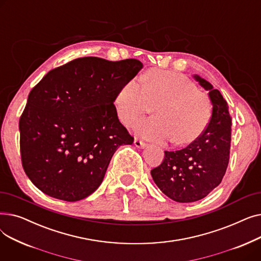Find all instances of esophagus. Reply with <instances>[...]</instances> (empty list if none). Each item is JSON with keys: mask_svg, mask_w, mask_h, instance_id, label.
<instances>
[{"mask_svg": "<svg viewBox=\"0 0 261 261\" xmlns=\"http://www.w3.org/2000/svg\"><path fill=\"white\" fill-rule=\"evenodd\" d=\"M134 145H135V147H138V148H145L147 146V144L145 142H143V141H141L139 139H135L134 140Z\"/></svg>", "mask_w": 261, "mask_h": 261, "instance_id": "34e87169", "label": "esophagus"}]
</instances>
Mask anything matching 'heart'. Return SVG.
<instances>
[{
    "label": "heart",
    "instance_id": "1",
    "mask_svg": "<svg viewBox=\"0 0 261 261\" xmlns=\"http://www.w3.org/2000/svg\"><path fill=\"white\" fill-rule=\"evenodd\" d=\"M155 116L134 125L136 134L156 142L172 139L176 145L196 141L208 126L212 105L206 95L199 92L195 82L186 76L156 71L123 84L114 97V106L122 123L130 126L143 115L150 105Z\"/></svg>",
    "mask_w": 261,
    "mask_h": 261
}]
</instances>
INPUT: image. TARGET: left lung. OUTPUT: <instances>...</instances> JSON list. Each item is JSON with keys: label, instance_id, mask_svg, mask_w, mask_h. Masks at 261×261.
<instances>
[{"label": "left lung", "instance_id": "left-lung-1", "mask_svg": "<svg viewBox=\"0 0 261 261\" xmlns=\"http://www.w3.org/2000/svg\"><path fill=\"white\" fill-rule=\"evenodd\" d=\"M194 77L210 92L213 112L208 126L186 148L165 151L161 165L151 170L162 193L180 203L206 197L221 183L229 161L231 118L227 102L208 81L198 75Z\"/></svg>", "mask_w": 261, "mask_h": 261}]
</instances>
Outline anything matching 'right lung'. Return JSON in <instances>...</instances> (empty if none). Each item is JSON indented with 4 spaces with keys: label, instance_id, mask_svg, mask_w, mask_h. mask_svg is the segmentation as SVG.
Returning a JSON list of instances; mask_svg holds the SVG:
<instances>
[{
    "label": "right lung",
    "instance_id": "obj_1",
    "mask_svg": "<svg viewBox=\"0 0 261 261\" xmlns=\"http://www.w3.org/2000/svg\"><path fill=\"white\" fill-rule=\"evenodd\" d=\"M142 67L136 59L77 58L33 88L19 129L22 166L37 188L75 202L99 187L117 148L134 141L113 102Z\"/></svg>",
    "mask_w": 261,
    "mask_h": 261
}]
</instances>
